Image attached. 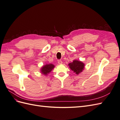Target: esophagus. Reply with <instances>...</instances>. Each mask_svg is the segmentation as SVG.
Returning <instances> with one entry per match:
<instances>
[{
  "label": "esophagus",
  "instance_id": "esophagus-1",
  "mask_svg": "<svg viewBox=\"0 0 120 120\" xmlns=\"http://www.w3.org/2000/svg\"><path fill=\"white\" fill-rule=\"evenodd\" d=\"M57 62H58V64H63L62 61L60 60H58Z\"/></svg>",
  "mask_w": 120,
  "mask_h": 120
}]
</instances>
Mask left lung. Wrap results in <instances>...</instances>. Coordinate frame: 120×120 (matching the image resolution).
<instances>
[{"mask_svg":"<svg viewBox=\"0 0 120 120\" xmlns=\"http://www.w3.org/2000/svg\"><path fill=\"white\" fill-rule=\"evenodd\" d=\"M68 66L76 75H79L84 70L85 64L81 61L75 60L69 64Z\"/></svg>","mask_w":120,"mask_h":120,"instance_id":"obj_1","label":"left lung"}]
</instances>
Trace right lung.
<instances>
[{
  "mask_svg": "<svg viewBox=\"0 0 120 120\" xmlns=\"http://www.w3.org/2000/svg\"><path fill=\"white\" fill-rule=\"evenodd\" d=\"M54 67H55L54 65L52 64H45V65H43L41 68V73L42 75L46 76L53 70Z\"/></svg>",
  "mask_w": 120,
  "mask_h": 120,
  "instance_id": "obj_1",
  "label": "right lung"
}]
</instances>
